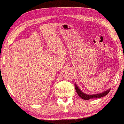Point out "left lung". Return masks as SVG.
<instances>
[{"label":"left lung","instance_id":"8db88e82","mask_svg":"<svg viewBox=\"0 0 124 124\" xmlns=\"http://www.w3.org/2000/svg\"><path fill=\"white\" fill-rule=\"evenodd\" d=\"M74 86H75L76 91L77 94H78V96H80L81 99H84V100H89V99H95V98H102V97L105 96L106 95L108 94V92H109L110 91V89H108V90L106 91L105 92H103V93H99V94L89 95L85 94L84 93H83V92L78 88V87L77 86L76 84H74Z\"/></svg>","mask_w":124,"mask_h":124}]
</instances>
